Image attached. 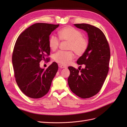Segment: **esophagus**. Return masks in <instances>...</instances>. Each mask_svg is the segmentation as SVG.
<instances>
[{"mask_svg": "<svg viewBox=\"0 0 127 127\" xmlns=\"http://www.w3.org/2000/svg\"><path fill=\"white\" fill-rule=\"evenodd\" d=\"M58 66H59V67L60 68H66L67 67H66V66H64V65H62V64H58Z\"/></svg>", "mask_w": 127, "mask_h": 127, "instance_id": "1", "label": "esophagus"}]
</instances>
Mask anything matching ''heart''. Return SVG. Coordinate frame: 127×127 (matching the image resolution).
I'll list each match as a JSON object with an SVG mask.
<instances>
[{"label": "heart", "mask_w": 127, "mask_h": 127, "mask_svg": "<svg viewBox=\"0 0 127 127\" xmlns=\"http://www.w3.org/2000/svg\"><path fill=\"white\" fill-rule=\"evenodd\" d=\"M58 35L60 40L69 42L68 50H72L77 55L81 56L86 51L88 42L83 37L82 32L70 26H66L59 31ZM60 39L55 34L50 36L48 44L52 51H55L58 48ZM73 58L74 54L71 51H59L53 55V60L56 62L64 65L67 64Z\"/></svg>", "instance_id": "heart-1"}]
</instances>
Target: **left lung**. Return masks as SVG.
Returning <instances> with one entry per match:
<instances>
[{
    "label": "left lung",
    "mask_w": 127,
    "mask_h": 127,
    "mask_svg": "<svg viewBox=\"0 0 127 127\" xmlns=\"http://www.w3.org/2000/svg\"><path fill=\"white\" fill-rule=\"evenodd\" d=\"M74 25L86 32L88 45L85 52L77 61L78 64H85V68L79 71L69 67L68 83L71 91L78 96L90 98L100 91L106 79L110 59V47L100 29L88 24Z\"/></svg>",
    "instance_id": "1"
}]
</instances>
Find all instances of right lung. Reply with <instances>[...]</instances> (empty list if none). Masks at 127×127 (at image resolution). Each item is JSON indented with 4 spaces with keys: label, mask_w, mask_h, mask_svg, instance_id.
Segmentation results:
<instances>
[{
    "label": "right lung",
    "mask_w": 127,
    "mask_h": 127,
    "mask_svg": "<svg viewBox=\"0 0 127 127\" xmlns=\"http://www.w3.org/2000/svg\"><path fill=\"white\" fill-rule=\"evenodd\" d=\"M59 26L35 23L23 32L15 43L12 56L15 79L21 91L29 97L39 98L47 94L58 69L53 62L44 70L40 62L50 55V35Z\"/></svg>",
    "instance_id": "right-lung-1"
}]
</instances>
